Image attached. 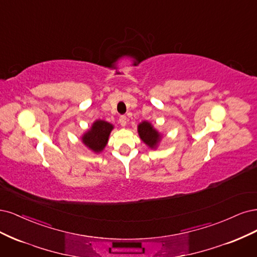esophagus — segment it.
Segmentation results:
<instances>
[{
	"instance_id": "34e87169",
	"label": "esophagus",
	"mask_w": 257,
	"mask_h": 257,
	"mask_svg": "<svg viewBox=\"0 0 257 257\" xmlns=\"http://www.w3.org/2000/svg\"><path fill=\"white\" fill-rule=\"evenodd\" d=\"M119 123L121 125V127H125L127 125V117L125 116V115H121V116L119 117Z\"/></svg>"
}]
</instances>
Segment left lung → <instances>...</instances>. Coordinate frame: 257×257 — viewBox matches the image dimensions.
<instances>
[{"mask_svg":"<svg viewBox=\"0 0 257 257\" xmlns=\"http://www.w3.org/2000/svg\"><path fill=\"white\" fill-rule=\"evenodd\" d=\"M138 132L141 140L151 148H156L161 140V135L153 127L151 122L146 120L142 121L138 126Z\"/></svg>","mask_w":257,"mask_h":257,"instance_id":"8db88e82","label":"left lung"}]
</instances>
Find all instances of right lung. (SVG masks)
<instances>
[{"label": "right lung", "mask_w": 257, "mask_h": 257, "mask_svg": "<svg viewBox=\"0 0 257 257\" xmlns=\"http://www.w3.org/2000/svg\"><path fill=\"white\" fill-rule=\"evenodd\" d=\"M113 129V125L105 120H96L92 128L87 130L82 137L83 143L94 153H100L105 147L109 136Z\"/></svg>", "instance_id": "add662e5"}]
</instances>
